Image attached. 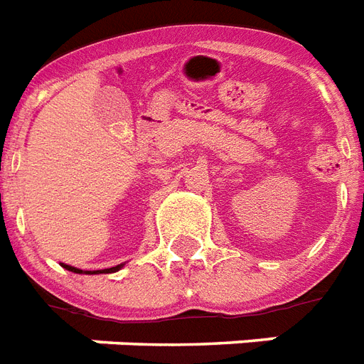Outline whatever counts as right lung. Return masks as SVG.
Returning a JSON list of instances; mask_svg holds the SVG:
<instances>
[{"label":"right lung","instance_id":"obj_1","mask_svg":"<svg viewBox=\"0 0 364 364\" xmlns=\"http://www.w3.org/2000/svg\"><path fill=\"white\" fill-rule=\"evenodd\" d=\"M63 267V269L71 270V272H77V274H109V272H116V270H120L122 267L126 263H120L116 264V267H110V269H103V270H82V269H77V267H71V264H65V263H60Z\"/></svg>","mask_w":364,"mask_h":364}]
</instances>
